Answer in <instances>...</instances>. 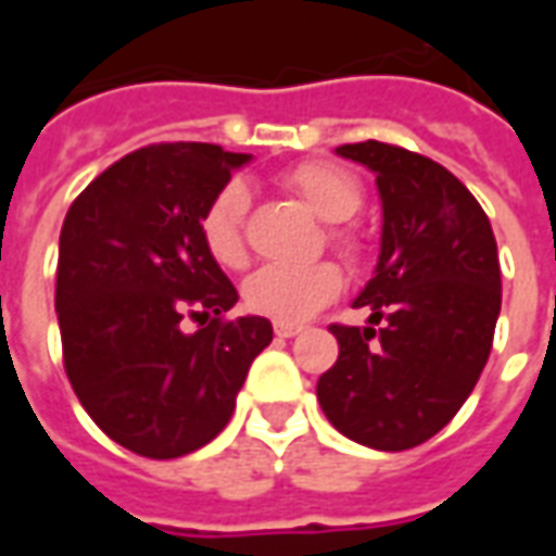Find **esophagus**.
I'll return each instance as SVG.
<instances>
[{"instance_id":"obj_1","label":"esophagus","mask_w":556,"mask_h":556,"mask_svg":"<svg viewBox=\"0 0 556 556\" xmlns=\"http://www.w3.org/2000/svg\"><path fill=\"white\" fill-rule=\"evenodd\" d=\"M301 330H303V327H298V325H274V333H277V337H282V339L298 337Z\"/></svg>"}]
</instances>
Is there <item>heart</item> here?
Masks as SVG:
<instances>
[{
    "label": "heart",
    "mask_w": 556,
    "mask_h": 556,
    "mask_svg": "<svg viewBox=\"0 0 556 556\" xmlns=\"http://www.w3.org/2000/svg\"><path fill=\"white\" fill-rule=\"evenodd\" d=\"M282 184L313 211L315 217L330 223L327 243L345 262L357 265L366 253V243L345 219H351L363 205V187L357 175L330 160H306L282 175ZM247 214H250V193L241 181L219 187L217 195L202 214V243L207 255L219 267L247 265ZM345 286L342 270L333 262L315 265H267L258 267L243 282V303L255 315L274 318L279 325H301L313 318L318 309L339 298Z\"/></svg>",
    "instance_id": "b5f03b06"
}]
</instances>
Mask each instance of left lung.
<instances>
[{
  "mask_svg": "<svg viewBox=\"0 0 556 556\" xmlns=\"http://www.w3.org/2000/svg\"><path fill=\"white\" fill-rule=\"evenodd\" d=\"M337 151L369 166L381 193V255L354 306L384 327L330 325L339 361L318 378V402L345 438L399 453L434 438L489 363L497 241L482 205L441 163L375 139Z\"/></svg>",
  "mask_w": 556,
  "mask_h": 556,
  "instance_id": "obj_1",
  "label": "left lung"
}]
</instances>
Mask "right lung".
Segmentation results:
<instances>
[{"instance_id": "add662e5", "label": "right lung", "mask_w": 556, "mask_h": 556, "mask_svg": "<svg viewBox=\"0 0 556 556\" xmlns=\"http://www.w3.org/2000/svg\"><path fill=\"white\" fill-rule=\"evenodd\" d=\"M247 160L207 142L137 148L67 207L62 361L79 405L130 453L178 458L214 441L274 339L267 318H226L238 291L202 243L205 207Z\"/></svg>"}]
</instances>
